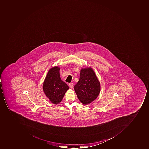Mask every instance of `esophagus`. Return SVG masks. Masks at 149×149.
I'll return each instance as SVG.
<instances>
[{
  "mask_svg": "<svg viewBox=\"0 0 149 149\" xmlns=\"http://www.w3.org/2000/svg\"><path fill=\"white\" fill-rule=\"evenodd\" d=\"M69 86L70 88H72L73 86V83H70L69 84Z\"/></svg>",
  "mask_w": 149,
  "mask_h": 149,
  "instance_id": "1",
  "label": "esophagus"
}]
</instances>
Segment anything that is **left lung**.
I'll use <instances>...</instances> for the list:
<instances>
[{
  "label": "left lung",
  "instance_id": "1",
  "mask_svg": "<svg viewBox=\"0 0 149 149\" xmlns=\"http://www.w3.org/2000/svg\"><path fill=\"white\" fill-rule=\"evenodd\" d=\"M74 88L83 105H88L97 98L100 92V83L91 67L81 69L80 79Z\"/></svg>",
  "mask_w": 149,
  "mask_h": 149
}]
</instances>
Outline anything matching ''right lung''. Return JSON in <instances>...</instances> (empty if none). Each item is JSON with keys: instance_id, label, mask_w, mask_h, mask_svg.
Here are the masks:
<instances>
[{"instance_id": "1", "label": "right lung", "mask_w": 149, "mask_h": 149, "mask_svg": "<svg viewBox=\"0 0 149 149\" xmlns=\"http://www.w3.org/2000/svg\"><path fill=\"white\" fill-rule=\"evenodd\" d=\"M60 68L52 67L49 70L43 84V91L53 104H59L65 93L69 87L66 83L62 81L59 75Z\"/></svg>"}]
</instances>
